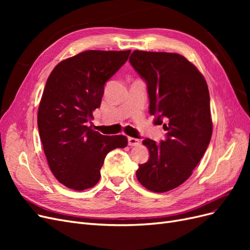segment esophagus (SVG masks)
<instances>
[{
    "label": "esophagus",
    "mask_w": 250,
    "mask_h": 250,
    "mask_svg": "<svg viewBox=\"0 0 250 250\" xmlns=\"http://www.w3.org/2000/svg\"><path fill=\"white\" fill-rule=\"evenodd\" d=\"M140 144V140L132 137H128V145L129 146H137Z\"/></svg>",
    "instance_id": "obj_1"
}]
</instances>
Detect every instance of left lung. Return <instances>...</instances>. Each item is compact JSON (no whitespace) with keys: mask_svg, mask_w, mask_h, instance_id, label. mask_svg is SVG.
Masks as SVG:
<instances>
[{"mask_svg":"<svg viewBox=\"0 0 250 250\" xmlns=\"http://www.w3.org/2000/svg\"><path fill=\"white\" fill-rule=\"evenodd\" d=\"M129 62L146 82L154 123L167 131L158 144L143 141L150 156L139 165L137 177L150 191L168 192L192 175L209 144L213 123L207 81L176 53L135 50Z\"/></svg>","mask_w":250,"mask_h":250,"instance_id":"left-lung-1","label":"left lung"}]
</instances>
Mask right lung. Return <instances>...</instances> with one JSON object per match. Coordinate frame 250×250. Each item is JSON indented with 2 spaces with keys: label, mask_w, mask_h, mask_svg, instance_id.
<instances>
[{
  "label": "right lung",
  "mask_w": 250,
  "mask_h": 250,
  "mask_svg": "<svg viewBox=\"0 0 250 250\" xmlns=\"http://www.w3.org/2000/svg\"><path fill=\"white\" fill-rule=\"evenodd\" d=\"M130 52L79 53L59 62L47 80L37 113L40 137L52 173L73 190L96 186L106 154L127 146L125 135H102L88 123L100 107L105 83Z\"/></svg>",
  "instance_id": "1"
}]
</instances>
